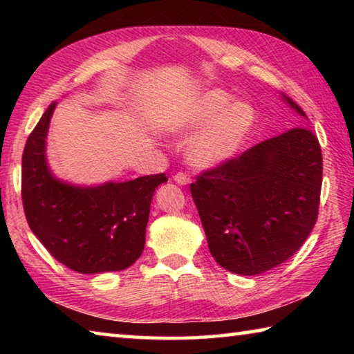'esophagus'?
I'll use <instances>...</instances> for the list:
<instances>
[{"instance_id":"1","label":"esophagus","mask_w":354,"mask_h":354,"mask_svg":"<svg viewBox=\"0 0 354 354\" xmlns=\"http://www.w3.org/2000/svg\"><path fill=\"white\" fill-rule=\"evenodd\" d=\"M173 179H175V183L179 184V185H187L190 183L189 175H187V173H184V171H178L176 175L173 176Z\"/></svg>"}]
</instances>
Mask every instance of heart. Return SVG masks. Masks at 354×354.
<instances>
[{
  "mask_svg": "<svg viewBox=\"0 0 354 354\" xmlns=\"http://www.w3.org/2000/svg\"><path fill=\"white\" fill-rule=\"evenodd\" d=\"M232 97L214 88L189 104L171 109L164 118V128L171 134L194 136L187 148L189 160L196 167H215L239 153L254 128L256 111L243 101L231 103Z\"/></svg>",
  "mask_w": 354,
  "mask_h": 354,
  "instance_id": "b5f03b06",
  "label": "heart"
}]
</instances>
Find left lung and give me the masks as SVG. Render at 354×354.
<instances>
[{
	"label": "left lung",
	"mask_w": 354,
	"mask_h": 354,
	"mask_svg": "<svg viewBox=\"0 0 354 354\" xmlns=\"http://www.w3.org/2000/svg\"><path fill=\"white\" fill-rule=\"evenodd\" d=\"M322 176L320 143L308 127L287 129L196 175L190 194L214 259L245 277L286 262L315 225Z\"/></svg>",
	"instance_id": "8db88e82"
}]
</instances>
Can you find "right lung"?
Listing matches in <instances>:
<instances>
[{
  "label": "right lung",
  "instance_id": "right-lung-1",
  "mask_svg": "<svg viewBox=\"0 0 354 354\" xmlns=\"http://www.w3.org/2000/svg\"><path fill=\"white\" fill-rule=\"evenodd\" d=\"M56 101L29 134L21 159V200L31 231L53 257L77 273L124 270L145 247L149 206L165 173L98 187L57 181L45 159Z\"/></svg>",
  "mask_w": 354,
  "mask_h": 354
}]
</instances>
